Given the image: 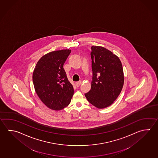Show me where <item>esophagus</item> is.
Masks as SVG:
<instances>
[{
	"label": "esophagus",
	"instance_id": "esophagus-1",
	"mask_svg": "<svg viewBox=\"0 0 158 158\" xmlns=\"http://www.w3.org/2000/svg\"><path fill=\"white\" fill-rule=\"evenodd\" d=\"M81 83H82L81 81H78V82H76V85L77 87H79L81 85Z\"/></svg>",
	"mask_w": 158,
	"mask_h": 158
}]
</instances>
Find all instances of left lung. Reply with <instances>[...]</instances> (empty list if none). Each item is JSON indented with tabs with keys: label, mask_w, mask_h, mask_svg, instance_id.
Listing matches in <instances>:
<instances>
[{
	"label": "left lung",
	"mask_w": 158,
	"mask_h": 158,
	"mask_svg": "<svg viewBox=\"0 0 158 158\" xmlns=\"http://www.w3.org/2000/svg\"><path fill=\"white\" fill-rule=\"evenodd\" d=\"M91 48V89L85 95L92 105L104 109L114 103L123 89V69L119 58L107 49L96 46Z\"/></svg>",
	"instance_id": "left-lung-1"
}]
</instances>
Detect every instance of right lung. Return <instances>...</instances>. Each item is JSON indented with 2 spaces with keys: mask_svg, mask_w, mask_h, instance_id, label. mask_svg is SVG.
I'll return each instance as SVG.
<instances>
[{
  "mask_svg": "<svg viewBox=\"0 0 158 158\" xmlns=\"http://www.w3.org/2000/svg\"><path fill=\"white\" fill-rule=\"evenodd\" d=\"M71 52L62 49L49 52L40 58L35 67L32 76L35 91L50 109H63L71 102L74 94L63 68Z\"/></svg>",
  "mask_w": 158,
  "mask_h": 158,
  "instance_id": "obj_1",
  "label": "right lung"
}]
</instances>
